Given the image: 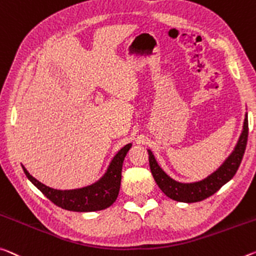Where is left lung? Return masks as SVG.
<instances>
[{
    "mask_svg": "<svg viewBox=\"0 0 256 256\" xmlns=\"http://www.w3.org/2000/svg\"><path fill=\"white\" fill-rule=\"evenodd\" d=\"M247 138H248V120H247L246 114L242 132L239 136L234 152L230 154V156L226 158L224 163L216 172L202 181L192 182V184H181V182L173 180L160 168L152 152L148 150L150 171H152L154 179H155L162 192L171 200L182 202H196L204 200L208 197L212 196L213 194H216L223 184H226L229 180L232 179L236 174L239 165L242 163V156H244Z\"/></svg>",
    "mask_w": 256,
    "mask_h": 256,
    "instance_id": "1",
    "label": "left lung"
}]
</instances>
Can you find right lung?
Masks as SVG:
<instances>
[{"label":"right lung","instance_id":"add662e5","mask_svg":"<svg viewBox=\"0 0 256 256\" xmlns=\"http://www.w3.org/2000/svg\"><path fill=\"white\" fill-rule=\"evenodd\" d=\"M131 144L122 148L112 158L110 165L101 179L91 186L74 190H56L40 184L28 173L22 166L24 172L36 188L42 192L54 204L59 208L74 212H94L109 208L118 196L122 179V166Z\"/></svg>","mask_w":256,"mask_h":256}]
</instances>
